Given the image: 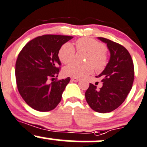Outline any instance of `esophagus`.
Masks as SVG:
<instances>
[{
	"label": "esophagus",
	"instance_id": "esophagus-1",
	"mask_svg": "<svg viewBox=\"0 0 147 147\" xmlns=\"http://www.w3.org/2000/svg\"><path fill=\"white\" fill-rule=\"evenodd\" d=\"M71 80L73 81V82H78V81L80 80V79H78V78H75V77H72V78H71Z\"/></svg>",
	"mask_w": 147,
	"mask_h": 147
}]
</instances>
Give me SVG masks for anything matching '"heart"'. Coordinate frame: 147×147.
I'll return each instance as SVG.
<instances>
[{
    "label": "heart",
    "mask_w": 147,
    "mask_h": 147,
    "mask_svg": "<svg viewBox=\"0 0 147 147\" xmlns=\"http://www.w3.org/2000/svg\"><path fill=\"white\" fill-rule=\"evenodd\" d=\"M76 47L78 51L88 54L86 57L87 65H81L77 63H71L65 67L63 72L65 75L82 78L90 75L93 72V66L97 70H102L108 63V56L104 50V45L92 38H81L76 42ZM59 59L64 64L72 62L75 56V49L69 42L64 44L58 52Z\"/></svg>",
    "instance_id": "obj_1"
}]
</instances>
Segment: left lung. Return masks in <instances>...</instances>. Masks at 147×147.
I'll return each instance as SVG.
<instances>
[{"label":"left lung","instance_id":"8db88e82","mask_svg":"<svg viewBox=\"0 0 147 147\" xmlns=\"http://www.w3.org/2000/svg\"><path fill=\"white\" fill-rule=\"evenodd\" d=\"M98 39L107 45L111 57L105 69L96 78L102 79L99 90L90 83L85 99L91 108L101 113H109L119 108L131 90L134 67L127 49L119 44L102 37Z\"/></svg>","mask_w":147,"mask_h":147}]
</instances>
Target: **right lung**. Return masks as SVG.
Segmentation results:
<instances>
[{
	"label": "right lung",
	"mask_w": 147,
	"mask_h": 147,
	"mask_svg": "<svg viewBox=\"0 0 147 147\" xmlns=\"http://www.w3.org/2000/svg\"><path fill=\"white\" fill-rule=\"evenodd\" d=\"M72 38L63 35L41 36L28 42L20 52L16 62L17 88L24 101L34 110L49 111L61 101L70 78L57 80L61 65L58 52Z\"/></svg>",
	"instance_id": "right-lung-1"
}]
</instances>
